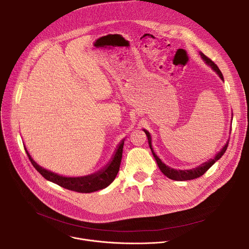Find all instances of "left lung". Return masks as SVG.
I'll return each instance as SVG.
<instances>
[{
  "mask_svg": "<svg viewBox=\"0 0 249 249\" xmlns=\"http://www.w3.org/2000/svg\"><path fill=\"white\" fill-rule=\"evenodd\" d=\"M199 53H200L202 59L205 61V63L208 64L209 67H210V68L219 75V77L221 78V80L224 82L223 74H222V72L220 71V70H219V68L217 67V65H216L210 58H208L204 53H202L201 51L199 52ZM232 118H233V114H232V117H231V123H232ZM143 131H144V133H145L146 136H147L148 144H149V147H150V149H151L152 155H153V158L155 159L156 163H158V165H159L160 169L161 171V173H162L165 177H167L168 178L174 179V180H190V179L197 178H200L201 176H203V175L208 171V169L210 168L217 160H219L222 158V155H223V154L225 153V151H226V149H227V146H228V141H229V140H227V142L225 143L224 146L220 149V151L217 152V154L214 156L213 159H210L208 161L203 162V163L200 164L199 166H196V167L191 168V169H185V171H184V169H175V168H173V167H171V166L166 165L164 162H162L161 160L159 158L158 155L155 154V152H154L153 149H152L151 135H150V133L147 131V130H145V129H143Z\"/></svg>",
  "mask_w": 249,
  "mask_h": 249,
  "instance_id": "1",
  "label": "left lung"
}]
</instances>
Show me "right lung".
<instances>
[{
  "instance_id": "1",
  "label": "right lung",
  "mask_w": 249,
  "mask_h": 249,
  "mask_svg": "<svg viewBox=\"0 0 249 249\" xmlns=\"http://www.w3.org/2000/svg\"><path fill=\"white\" fill-rule=\"evenodd\" d=\"M124 140L125 138L122 139L119 142V144L117 145L111 160L106 165H105L103 168L99 169V171L96 173L87 175V176H82V177H65L51 171H48V169L39 165L32 159V156L28 152L25 144H24V148L36 171L47 180L54 182V184L64 189L74 191L77 193H93V192L107 188L115 179L118 172H119V167L122 160Z\"/></svg>"
}]
</instances>
